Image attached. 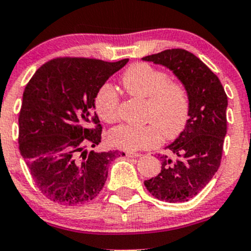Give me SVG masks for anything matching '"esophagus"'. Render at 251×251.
I'll return each mask as SVG.
<instances>
[{
    "mask_svg": "<svg viewBox=\"0 0 251 251\" xmlns=\"http://www.w3.org/2000/svg\"><path fill=\"white\" fill-rule=\"evenodd\" d=\"M126 157L128 158H134V157H140L142 153H138V152H126Z\"/></svg>",
    "mask_w": 251,
    "mask_h": 251,
    "instance_id": "1",
    "label": "esophagus"
}]
</instances>
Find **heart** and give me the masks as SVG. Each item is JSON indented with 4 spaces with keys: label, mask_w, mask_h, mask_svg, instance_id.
Masks as SVG:
<instances>
[{
    "label": "heart",
    "mask_w": 251,
    "mask_h": 251,
    "mask_svg": "<svg viewBox=\"0 0 251 251\" xmlns=\"http://www.w3.org/2000/svg\"><path fill=\"white\" fill-rule=\"evenodd\" d=\"M122 83L128 94L148 98L149 125L123 124L109 132V143L120 150L151 149L159 145L162 134L175 139L188 125L191 99L184 83L170 80L169 74L148 62H135L123 73ZM96 111L103 122L112 124L119 118V97L114 88L105 85L98 92Z\"/></svg>",
    "instance_id": "b5f03b06"
}]
</instances>
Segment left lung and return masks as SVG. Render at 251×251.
<instances>
[{
    "instance_id": "left-lung-1",
    "label": "left lung",
    "mask_w": 251,
    "mask_h": 251,
    "mask_svg": "<svg viewBox=\"0 0 251 251\" xmlns=\"http://www.w3.org/2000/svg\"><path fill=\"white\" fill-rule=\"evenodd\" d=\"M143 60L170 68L188 88L191 99L185 129L166 148L171 154L158 155L162 162L159 175L144 184L160 201H189L205 188L221 165L227 97L218 76L188 50H166Z\"/></svg>"
}]
</instances>
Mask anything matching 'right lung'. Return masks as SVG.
<instances>
[{
	"mask_svg": "<svg viewBox=\"0 0 251 251\" xmlns=\"http://www.w3.org/2000/svg\"><path fill=\"white\" fill-rule=\"evenodd\" d=\"M128 59L50 60L25 86L19 116V149L31 178L48 200L79 205L96 198L117 151L96 152L102 127L94 112L99 89Z\"/></svg>",
	"mask_w": 251,
	"mask_h": 251,
	"instance_id": "add662e5",
	"label": "right lung"
}]
</instances>
